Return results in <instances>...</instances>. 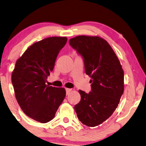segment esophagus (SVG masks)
Masks as SVG:
<instances>
[{"label":"esophagus","mask_w":146,"mask_h":146,"mask_svg":"<svg viewBox=\"0 0 146 146\" xmlns=\"http://www.w3.org/2000/svg\"><path fill=\"white\" fill-rule=\"evenodd\" d=\"M65 91H66V95H69V93H70V92H71V89H68V88H67V89H65Z\"/></svg>","instance_id":"1"}]
</instances>
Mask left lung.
<instances>
[{
  "instance_id": "obj_1",
  "label": "left lung",
  "mask_w": 146,
  "mask_h": 146,
  "mask_svg": "<svg viewBox=\"0 0 146 146\" xmlns=\"http://www.w3.org/2000/svg\"><path fill=\"white\" fill-rule=\"evenodd\" d=\"M69 44L82 57L85 71L91 77V91L79 90L81 101L75 106L81 123L95 127L108 119L123 93L124 74L119 59L108 42L99 36H77Z\"/></svg>"
}]
</instances>
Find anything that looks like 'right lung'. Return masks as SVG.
Returning <instances> with one entry per match:
<instances>
[{
  "instance_id": "right-lung-1",
  "label": "right lung",
  "mask_w": 146,
  "mask_h": 146,
  "mask_svg": "<svg viewBox=\"0 0 146 146\" xmlns=\"http://www.w3.org/2000/svg\"><path fill=\"white\" fill-rule=\"evenodd\" d=\"M67 40L53 36L35 42L17 60L12 73L17 102L27 116L40 123L53 119L65 97V89L45 83Z\"/></svg>"
}]
</instances>
